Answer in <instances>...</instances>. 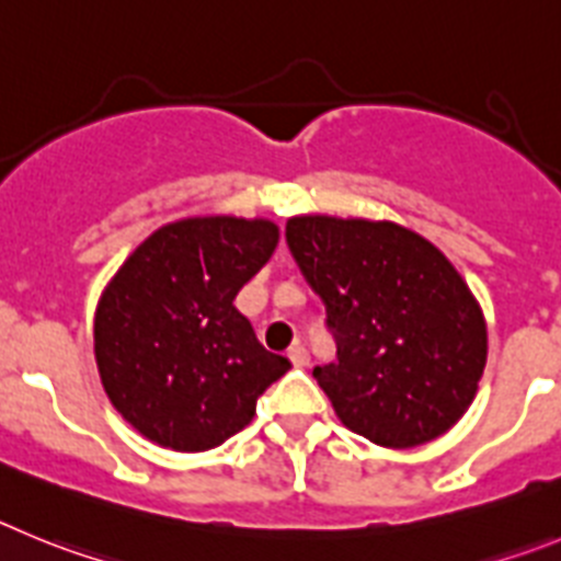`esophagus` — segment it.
<instances>
[{
  "label": "esophagus",
  "mask_w": 561,
  "mask_h": 561,
  "mask_svg": "<svg viewBox=\"0 0 561 561\" xmlns=\"http://www.w3.org/2000/svg\"><path fill=\"white\" fill-rule=\"evenodd\" d=\"M287 357H290L293 360V366H299V368H305V366H310V352H307V346L305 343H293L290 350H287Z\"/></svg>",
  "instance_id": "obj_1"
}]
</instances>
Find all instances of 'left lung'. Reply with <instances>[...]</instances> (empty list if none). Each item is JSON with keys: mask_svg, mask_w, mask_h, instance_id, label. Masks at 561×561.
<instances>
[{"mask_svg": "<svg viewBox=\"0 0 561 561\" xmlns=\"http://www.w3.org/2000/svg\"><path fill=\"white\" fill-rule=\"evenodd\" d=\"M285 240L327 307L337 357L312 377L343 425L397 450L450 431L486 366L481 307L450 260L388 220L301 215Z\"/></svg>", "mask_w": 561, "mask_h": 561, "instance_id": "left-lung-1", "label": "left lung"}]
</instances>
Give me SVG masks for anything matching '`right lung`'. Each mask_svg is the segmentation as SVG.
<instances>
[{
  "label": "right lung",
  "instance_id": "add662e5",
  "mask_svg": "<svg viewBox=\"0 0 561 561\" xmlns=\"http://www.w3.org/2000/svg\"><path fill=\"white\" fill-rule=\"evenodd\" d=\"M276 240L271 220H179L153 231L105 287L94 318L100 380L145 438L211 450L249 425L290 368L234 307Z\"/></svg>",
  "mask_w": 561,
  "mask_h": 561
}]
</instances>
